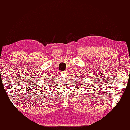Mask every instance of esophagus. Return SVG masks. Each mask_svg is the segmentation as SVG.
<instances>
[{"label":"esophagus","instance_id":"34e87169","mask_svg":"<svg viewBox=\"0 0 130 130\" xmlns=\"http://www.w3.org/2000/svg\"><path fill=\"white\" fill-rule=\"evenodd\" d=\"M61 73L62 74H65L66 73H67V71H62V72H61Z\"/></svg>","mask_w":130,"mask_h":130}]
</instances>
